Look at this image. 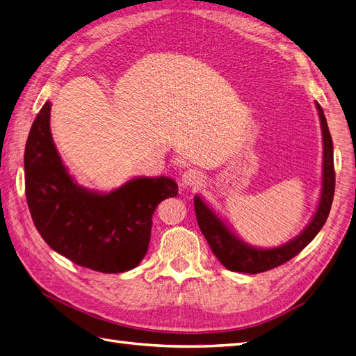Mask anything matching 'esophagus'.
I'll return each mask as SVG.
<instances>
[{
    "instance_id": "34e87169",
    "label": "esophagus",
    "mask_w": 356,
    "mask_h": 356,
    "mask_svg": "<svg viewBox=\"0 0 356 356\" xmlns=\"http://www.w3.org/2000/svg\"><path fill=\"white\" fill-rule=\"evenodd\" d=\"M181 181H182V184H184V186L197 187V186L202 184L204 179H203V175L200 174L199 170H196V169H187L184 174H182Z\"/></svg>"
}]
</instances>
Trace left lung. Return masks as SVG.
Wrapping results in <instances>:
<instances>
[{"label":"left lung","instance_id":"left-lung-1","mask_svg":"<svg viewBox=\"0 0 356 356\" xmlns=\"http://www.w3.org/2000/svg\"><path fill=\"white\" fill-rule=\"evenodd\" d=\"M321 118L322 141H324V172H322V191L318 209L314 218L307 224V227L301 232L297 238L288 243L272 248V250H261L245 243L238 236L229 230L227 225L215 213L200 196L195 197V211L200 232L208 241L212 252L218 258L220 263L232 272L241 273H261L270 268L281 266L291 258L301 252L314 241L319 230L324 227L331 209L334 197V187H336V174H334V157H332V139L328 131L324 111L321 105L316 104Z\"/></svg>","mask_w":356,"mask_h":356}]
</instances>
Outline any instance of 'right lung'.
Segmentation results:
<instances>
[{"label":"right lung","mask_w":356,"mask_h":356,"mask_svg":"<svg viewBox=\"0 0 356 356\" xmlns=\"http://www.w3.org/2000/svg\"><path fill=\"white\" fill-rule=\"evenodd\" d=\"M46 102L25 147L26 202L41 238L72 263L102 273L136 267L148 251L157 204L178 195L174 179L135 178L110 193L83 188L62 163Z\"/></svg>","instance_id":"1"}]
</instances>
